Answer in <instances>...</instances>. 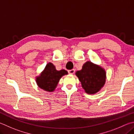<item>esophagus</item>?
Listing matches in <instances>:
<instances>
[{
	"instance_id": "1",
	"label": "esophagus",
	"mask_w": 134,
	"mask_h": 134,
	"mask_svg": "<svg viewBox=\"0 0 134 134\" xmlns=\"http://www.w3.org/2000/svg\"><path fill=\"white\" fill-rule=\"evenodd\" d=\"M68 72H69V74H74V72H75V70H74V69L70 70H69V71H68Z\"/></svg>"
}]
</instances>
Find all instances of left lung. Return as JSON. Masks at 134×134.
I'll list each match as a JSON object with an SVG mask.
<instances>
[{
	"label": "left lung",
	"mask_w": 134,
	"mask_h": 134,
	"mask_svg": "<svg viewBox=\"0 0 134 134\" xmlns=\"http://www.w3.org/2000/svg\"><path fill=\"white\" fill-rule=\"evenodd\" d=\"M81 82L82 87L89 94H94L100 90L105 82V70L98 65L87 62L82 69L75 72Z\"/></svg>",
	"instance_id": "left-lung-1"
}]
</instances>
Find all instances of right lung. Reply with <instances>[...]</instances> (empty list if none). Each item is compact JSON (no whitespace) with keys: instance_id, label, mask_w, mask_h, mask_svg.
Returning <instances> with one entry per match:
<instances>
[{"instance_id":"right-lung-1","label":"right lung","mask_w":134,"mask_h":134,"mask_svg":"<svg viewBox=\"0 0 134 134\" xmlns=\"http://www.w3.org/2000/svg\"><path fill=\"white\" fill-rule=\"evenodd\" d=\"M68 72L65 70L57 71L52 63L46 65L44 70L40 76L36 78V82L41 89L48 92H52L55 90L61 77Z\"/></svg>"}]
</instances>
